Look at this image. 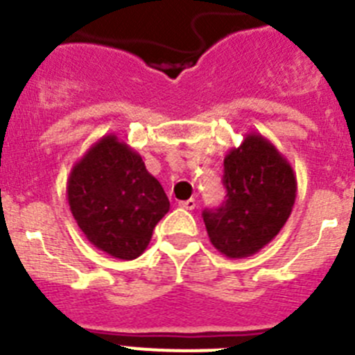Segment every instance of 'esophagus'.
Here are the masks:
<instances>
[{
	"instance_id": "1",
	"label": "esophagus",
	"mask_w": 355,
	"mask_h": 355,
	"mask_svg": "<svg viewBox=\"0 0 355 355\" xmlns=\"http://www.w3.org/2000/svg\"><path fill=\"white\" fill-rule=\"evenodd\" d=\"M180 206L183 209H193L197 206V202H196V199H188V200H181Z\"/></svg>"
}]
</instances>
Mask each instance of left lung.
I'll return each mask as SVG.
<instances>
[{
    "mask_svg": "<svg viewBox=\"0 0 355 355\" xmlns=\"http://www.w3.org/2000/svg\"><path fill=\"white\" fill-rule=\"evenodd\" d=\"M224 184V205L202 213L209 241L225 258H249L290 218L297 197L293 167L270 140L252 131L225 155Z\"/></svg>",
    "mask_w": 355,
    "mask_h": 355,
    "instance_id": "obj_1",
    "label": "left lung"
}]
</instances>
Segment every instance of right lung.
<instances>
[{
  "label": "right lung",
  "instance_id": "obj_1",
  "mask_svg": "<svg viewBox=\"0 0 355 355\" xmlns=\"http://www.w3.org/2000/svg\"><path fill=\"white\" fill-rule=\"evenodd\" d=\"M67 202L87 240L117 259H135L149 245L156 224L171 209L142 156L110 133L74 163Z\"/></svg>",
  "mask_w": 355,
  "mask_h": 355
}]
</instances>
